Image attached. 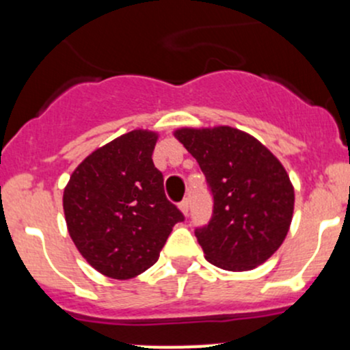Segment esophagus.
I'll return each mask as SVG.
<instances>
[{
	"instance_id": "34e87169",
	"label": "esophagus",
	"mask_w": 350,
	"mask_h": 350,
	"mask_svg": "<svg viewBox=\"0 0 350 350\" xmlns=\"http://www.w3.org/2000/svg\"><path fill=\"white\" fill-rule=\"evenodd\" d=\"M178 207H180V211L183 212V214H189V199H183L182 202H180L178 204Z\"/></svg>"
}]
</instances>
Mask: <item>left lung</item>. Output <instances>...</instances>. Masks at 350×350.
<instances>
[{"label":"left lung","instance_id":"8db88e82","mask_svg":"<svg viewBox=\"0 0 350 350\" xmlns=\"http://www.w3.org/2000/svg\"><path fill=\"white\" fill-rule=\"evenodd\" d=\"M176 139L205 175L214 207L196 236L212 265L244 271L265 262L284 241L295 192L278 158L239 129L183 128Z\"/></svg>","mask_w":350,"mask_h":350}]
</instances>
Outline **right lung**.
I'll use <instances>...</instances> for the list:
<instances>
[{
  "mask_svg": "<svg viewBox=\"0 0 350 350\" xmlns=\"http://www.w3.org/2000/svg\"><path fill=\"white\" fill-rule=\"evenodd\" d=\"M158 136L135 129L89 154L64 190L68 234L103 275L128 280L158 261L183 214L165 196L154 167Z\"/></svg>",
  "mask_w": 350,
  "mask_h": 350,
  "instance_id": "obj_1",
  "label": "right lung"
}]
</instances>
